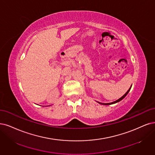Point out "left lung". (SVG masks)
<instances>
[{"mask_svg":"<svg viewBox=\"0 0 155 155\" xmlns=\"http://www.w3.org/2000/svg\"><path fill=\"white\" fill-rule=\"evenodd\" d=\"M131 86L130 87V89L127 91V92L122 97H121V98H120L119 99H118V100H117L116 101H113V102H111V103H108V104H103V103H100V102H98V101H97L98 103V104H101V105H112V104H116V103H117V102H119V101H121L123 98H125V96H127V94H128V93H129V91H130V89H131Z\"/></svg>","mask_w":155,"mask_h":155,"instance_id":"8db88e82","label":"left lung"}]
</instances>
